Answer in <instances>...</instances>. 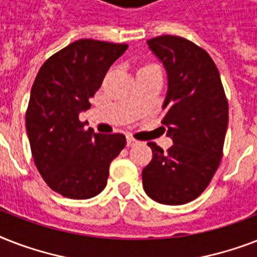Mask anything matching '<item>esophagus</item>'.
Returning <instances> with one entry per match:
<instances>
[{"instance_id": "34e87169", "label": "esophagus", "mask_w": 257, "mask_h": 257, "mask_svg": "<svg viewBox=\"0 0 257 257\" xmlns=\"http://www.w3.org/2000/svg\"><path fill=\"white\" fill-rule=\"evenodd\" d=\"M137 144H139V141L135 140L133 137L131 136L126 137V145H128V147H133V145H137Z\"/></svg>"}]
</instances>
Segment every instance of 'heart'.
I'll return each mask as SVG.
<instances>
[{
  "instance_id": "b5f03b06",
  "label": "heart",
  "mask_w": 257,
  "mask_h": 257,
  "mask_svg": "<svg viewBox=\"0 0 257 257\" xmlns=\"http://www.w3.org/2000/svg\"><path fill=\"white\" fill-rule=\"evenodd\" d=\"M145 68H153L152 65H149V66H145Z\"/></svg>"
}]
</instances>
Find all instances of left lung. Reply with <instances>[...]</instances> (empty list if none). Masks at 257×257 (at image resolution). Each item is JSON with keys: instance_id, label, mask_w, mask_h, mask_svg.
<instances>
[{"instance_id": "obj_1", "label": "left lung", "mask_w": 257, "mask_h": 257, "mask_svg": "<svg viewBox=\"0 0 257 257\" xmlns=\"http://www.w3.org/2000/svg\"><path fill=\"white\" fill-rule=\"evenodd\" d=\"M147 44L168 77L161 122L173 145L164 152L148 143L153 157L143 169V187L157 203L181 205L201 195L219 168L228 101L219 70L205 50L177 36H160Z\"/></svg>"}]
</instances>
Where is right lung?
I'll list each match as a JSON object with an SVG mask.
<instances>
[{"label": "right lung", "instance_id": "right-lung-1", "mask_svg": "<svg viewBox=\"0 0 257 257\" xmlns=\"http://www.w3.org/2000/svg\"><path fill=\"white\" fill-rule=\"evenodd\" d=\"M126 49V44L78 40L48 58L34 80L26 110L32 156L45 183L64 197L98 195L126 144L124 135H98L78 120Z\"/></svg>", "mask_w": 257, "mask_h": 257}]
</instances>
